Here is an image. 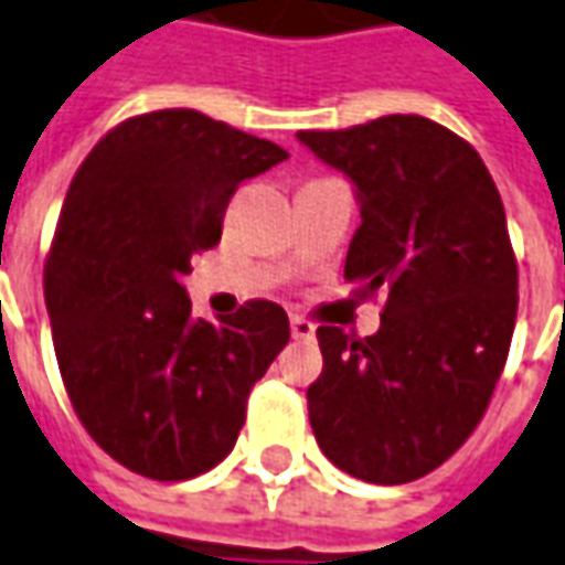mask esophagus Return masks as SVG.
Returning a JSON list of instances; mask_svg holds the SVG:
<instances>
[{
  "mask_svg": "<svg viewBox=\"0 0 565 565\" xmlns=\"http://www.w3.org/2000/svg\"><path fill=\"white\" fill-rule=\"evenodd\" d=\"M290 333H294V340L312 343V340H315V324H312V321H306V318H299V315H294V318H290Z\"/></svg>",
  "mask_w": 565,
  "mask_h": 565,
  "instance_id": "1",
  "label": "esophagus"
}]
</instances>
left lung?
Here are the masks:
<instances>
[{"instance_id": "1", "label": "left lung", "mask_w": 565, "mask_h": 565, "mask_svg": "<svg viewBox=\"0 0 565 565\" xmlns=\"http://www.w3.org/2000/svg\"><path fill=\"white\" fill-rule=\"evenodd\" d=\"M299 141L359 188L343 275L383 299L374 337L318 328L309 424L343 473L414 482L470 439L508 362L520 278L504 203L473 145L417 114Z\"/></svg>"}]
</instances>
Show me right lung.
Returning <instances> with one entry per match:
<instances>
[{"mask_svg": "<svg viewBox=\"0 0 565 565\" xmlns=\"http://www.w3.org/2000/svg\"><path fill=\"white\" fill-rule=\"evenodd\" d=\"M281 160L268 138L170 107L117 122L73 175L42 275L52 340L79 424L132 473L213 470L290 340L278 302L250 299L213 324L182 287L237 185Z\"/></svg>", "mask_w": 565, "mask_h": 565, "instance_id": "obj_1", "label": "right lung"}]
</instances>
